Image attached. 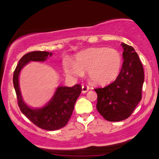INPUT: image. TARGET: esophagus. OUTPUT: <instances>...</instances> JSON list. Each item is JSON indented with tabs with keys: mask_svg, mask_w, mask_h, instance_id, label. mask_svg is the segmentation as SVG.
<instances>
[{
	"mask_svg": "<svg viewBox=\"0 0 159 159\" xmlns=\"http://www.w3.org/2000/svg\"><path fill=\"white\" fill-rule=\"evenodd\" d=\"M90 89L89 86L87 85H83L82 86V93H86L87 92L89 91V89Z\"/></svg>",
	"mask_w": 159,
	"mask_h": 159,
	"instance_id": "1",
	"label": "esophagus"
}]
</instances>
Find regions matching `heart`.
<instances>
[{
	"label": "heart",
	"instance_id": "b5f03b06",
	"mask_svg": "<svg viewBox=\"0 0 159 159\" xmlns=\"http://www.w3.org/2000/svg\"><path fill=\"white\" fill-rule=\"evenodd\" d=\"M122 64V55L117 49L93 47L76 54L75 62L65 61L63 66L68 75L81 77L88 71V77L93 84L104 86L116 80Z\"/></svg>",
	"mask_w": 159,
	"mask_h": 159
}]
</instances>
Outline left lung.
<instances>
[{
    "label": "left lung",
    "instance_id": "8db88e82",
    "mask_svg": "<svg viewBox=\"0 0 159 159\" xmlns=\"http://www.w3.org/2000/svg\"><path fill=\"white\" fill-rule=\"evenodd\" d=\"M121 46L124 62L117 78L107 87L95 89L97 110L109 121L127 119L141 100L144 81L142 64L133 47L124 43Z\"/></svg>",
    "mask_w": 159,
    "mask_h": 159
}]
</instances>
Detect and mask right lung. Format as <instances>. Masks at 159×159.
I'll return each instance as SVG.
<instances>
[{
  "instance_id": "add662e5",
  "label": "right lung",
  "mask_w": 159,
  "mask_h": 159,
  "mask_svg": "<svg viewBox=\"0 0 159 159\" xmlns=\"http://www.w3.org/2000/svg\"><path fill=\"white\" fill-rule=\"evenodd\" d=\"M52 55V52L45 51L26 53L20 59L13 74V84L20 111L37 127L46 130H56L67 124L73 112L75 101L81 93L80 84H75L72 87L60 86L57 87L48 103L42 107L32 108L24 102L19 86L20 71L30 61L43 62Z\"/></svg>"
}]
</instances>
